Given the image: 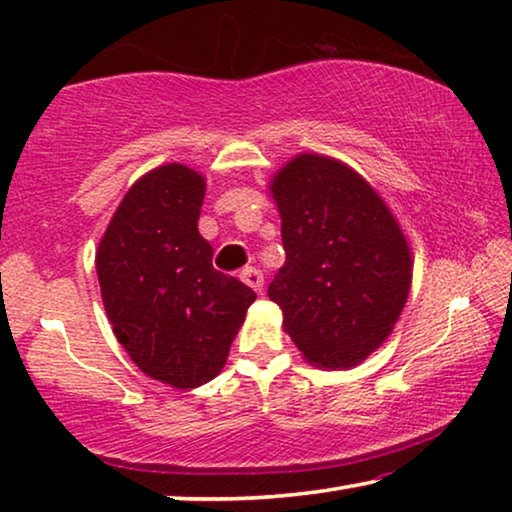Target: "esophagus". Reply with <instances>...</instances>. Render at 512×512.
Wrapping results in <instances>:
<instances>
[{
  "label": "esophagus",
  "instance_id": "esophagus-1",
  "mask_svg": "<svg viewBox=\"0 0 512 512\" xmlns=\"http://www.w3.org/2000/svg\"><path fill=\"white\" fill-rule=\"evenodd\" d=\"M240 279L247 286H251L254 291H263V272L256 270V268H244L240 272Z\"/></svg>",
  "mask_w": 512,
  "mask_h": 512
}]
</instances>
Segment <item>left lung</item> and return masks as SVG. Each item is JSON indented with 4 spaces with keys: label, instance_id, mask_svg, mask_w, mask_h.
I'll return each mask as SVG.
<instances>
[{
    "label": "left lung",
    "instance_id": "left-lung-1",
    "mask_svg": "<svg viewBox=\"0 0 512 512\" xmlns=\"http://www.w3.org/2000/svg\"><path fill=\"white\" fill-rule=\"evenodd\" d=\"M268 191L286 251L268 296L284 331L312 366H359L408 303L412 254L403 228L354 167L321 153L291 158Z\"/></svg>",
    "mask_w": 512,
    "mask_h": 512
}]
</instances>
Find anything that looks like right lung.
I'll return each mask as SVG.
<instances>
[{"mask_svg":"<svg viewBox=\"0 0 512 512\" xmlns=\"http://www.w3.org/2000/svg\"><path fill=\"white\" fill-rule=\"evenodd\" d=\"M205 177L167 163L123 195L95 251L102 303L125 352L144 375L195 389L226 366L256 293L214 270L198 233Z\"/></svg>","mask_w":512,"mask_h":512,"instance_id":"obj_1","label":"right lung"}]
</instances>
